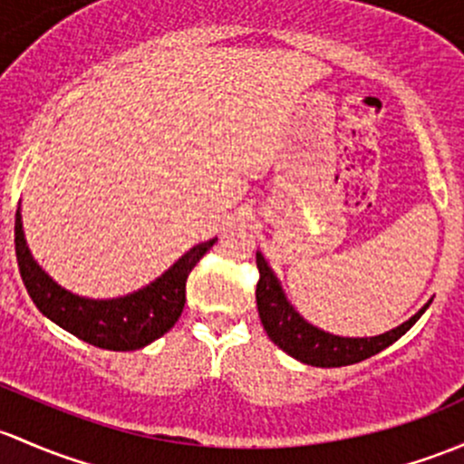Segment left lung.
<instances>
[{
	"mask_svg": "<svg viewBox=\"0 0 464 464\" xmlns=\"http://www.w3.org/2000/svg\"><path fill=\"white\" fill-rule=\"evenodd\" d=\"M256 262L257 271H260L256 289L257 314H260L266 335L291 358L311 364V367H347V364L372 358V355L387 349L389 344L396 343L398 338H402L425 314L429 302H431L429 300L413 318L402 322L387 334L373 335V338H343V335L326 334L318 326L309 324L286 300L280 280L266 265L262 253H256Z\"/></svg>",
	"mask_w": 464,
	"mask_h": 464,
	"instance_id": "obj_1",
	"label": "left lung"
}]
</instances>
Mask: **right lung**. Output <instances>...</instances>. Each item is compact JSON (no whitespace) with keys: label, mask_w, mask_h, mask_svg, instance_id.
Instances as JSON below:
<instances>
[{"label":"right lung","mask_w":464,"mask_h":464,"mask_svg":"<svg viewBox=\"0 0 464 464\" xmlns=\"http://www.w3.org/2000/svg\"><path fill=\"white\" fill-rule=\"evenodd\" d=\"M213 240L195 245L169 271L144 289L113 300H91L62 289L33 260L22 228V213H14V253L28 295L46 318L92 347L109 351H135L164 335L182 315L187 302V277Z\"/></svg>","instance_id":"add662e5"}]
</instances>
